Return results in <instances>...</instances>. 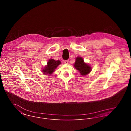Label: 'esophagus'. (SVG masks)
Returning a JSON list of instances; mask_svg holds the SVG:
<instances>
[{
    "label": "esophagus",
    "instance_id": "1",
    "mask_svg": "<svg viewBox=\"0 0 131 131\" xmlns=\"http://www.w3.org/2000/svg\"><path fill=\"white\" fill-rule=\"evenodd\" d=\"M68 62L69 60H65V61H64V63H65V64H68Z\"/></svg>",
    "mask_w": 131,
    "mask_h": 131
}]
</instances>
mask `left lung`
Instances as JSON below:
<instances>
[{
	"instance_id": "left-lung-1",
	"label": "left lung",
	"mask_w": 131,
	"mask_h": 131,
	"mask_svg": "<svg viewBox=\"0 0 131 131\" xmlns=\"http://www.w3.org/2000/svg\"><path fill=\"white\" fill-rule=\"evenodd\" d=\"M74 67L78 70L82 75H85L88 74L92 70L91 67L88 64L84 62L83 58L81 57L76 58Z\"/></svg>"
}]
</instances>
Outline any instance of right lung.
<instances>
[{
  "label": "right lung",
  "instance_id": "obj_1",
  "mask_svg": "<svg viewBox=\"0 0 131 131\" xmlns=\"http://www.w3.org/2000/svg\"><path fill=\"white\" fill-rule=\"evenodd\" d=\"M61 63L59 60H54L53 59H50L47 62V65L43 69L42 72L44 74H52L57 66Z\"/></svg>",
  "mask_w": 131,
  "mask_h": 131
}]
</instances>
